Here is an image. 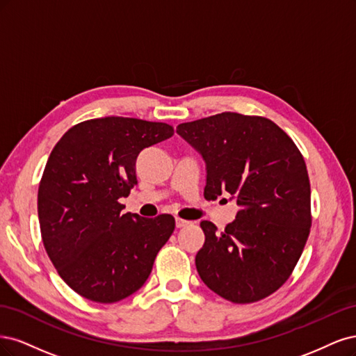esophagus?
<instances>
[{
	"mask_svg": "<svg viewBox=\"0 0 356 356\" xmlns=\"http://www.w3.org/2000/svg\"><path fill=\"white\" fill-rule=\"evenodd\" d=\"M189 225H191V222L183 220V219H180V217H176V226H177V227H186V226H189Z\"/></svg>",
	"mask_w": 356,
	"mask_h": 356,
	"instance_id": "esophagus-1",
	"label": "esophagus"
}]
</instances>
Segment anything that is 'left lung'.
<instances>
[{
  "mask_svg": "<svg viewBox=\"0 0 356 356\" xmlns=\"http://www.w3.org/2000/svg\"><path fill=\"white\" fill-rule=\"evenodd\" d=\"M177 134L201 154L204 197L236 198L223 232L202 220L195 257L204 284L234 303L265 299L289 280L311 229V185L294 142L268 118L223 112L183 122Z\"/></svg>",
  "mask_w": 356,
  "mask_h": 356,
  "instance_id": "1",
  "label": "left lung"
}]
</instances>
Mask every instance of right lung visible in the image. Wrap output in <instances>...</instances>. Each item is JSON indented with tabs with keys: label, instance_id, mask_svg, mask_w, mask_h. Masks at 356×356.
<instances>
[{
	"label": "right lung",
	"instance_id": "obj_1",
	"mask_svg": "<svg viewBox=\"0 0 356 356\" xmlns=\"http://www.w3.org/2000/svg\"><path fill=\"white\" fill-rule=\"evenodd\" d=\"M173 134L164 122L106 117L74 125L53 147L38 189L41 236L79 296L115 303L146 282L175 217L124 214L118 200L137 185L139 154Z\"/></svg>",
	"mask_w": 356,
	"mask_h": 356
}]
</instances>
